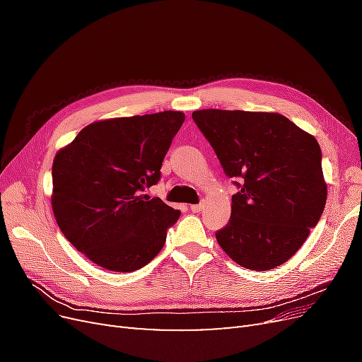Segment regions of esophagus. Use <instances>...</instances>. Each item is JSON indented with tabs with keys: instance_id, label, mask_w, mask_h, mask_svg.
Segmentation results:
<instances>
[{
	"instance_id": "obj_1",
	"label": "esophagus",
	"mask_w": 362,
	"mask_h": 362,
	"mask_svg": "<svg viewBox=\"0 0 362 362\" xmlns=\"http://www.w3.org/2000/svg\"><path fill=\"white\" fill-rule=\"evenodd\" d=\"M205 208V205L204 204H198V205H190V210L193 211V213H201L202 210Z\"/></svg>"
}]
</instances>
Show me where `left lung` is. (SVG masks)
<instances>
[{"mask_svg":"<svg viewBox=\"0 0 362 362\" xmlns=\"http://www.w3.org/2000/svg\"><path fill=\"white\" fill-rule=\"evenodd\" d=\"M192 117L229 178L231 218L216 233L237 264L266 272L288 261L319 222L327 198L314 136L279 113L196 110Z\"/></svg>","mask_w":362,"mask_h":362,"instance_id":"obj_1","label":"left lung"}]
</instances>
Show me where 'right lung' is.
Wrapping results in <instances>:
<instances>
[{"mask_svg":"<svg viewBox=\"0 0 362 362\" xmlns=\"http://www.w3.org/2000/svg\"><path fill=\"white\" fill-rule=\"evenodd\" d=\"M182 112L113 117L83 128L52 163L51 205L71 245L103 269L146 266L180 211L144 192L160 180Z\"/></svg>","mask_w":362,"mask_h":362,"instance_id":"1","label":"right lung"}]
</instances>
